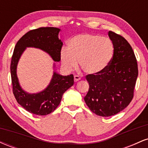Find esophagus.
<instances>
[{
  "instance_id": "1",
  "label": "esophagus",
  "mask_w": 148,
  "mask_h": 148,
  "mask_svg": "<svg viewBox=\"0 0 148 148\" xmlns=\"http://www.w3.org/2000/svg\"><path fill=\"white\" fill-rule=\"evenodd\" d=\"M74 81H75V82H76V81H79L81 79H80V77H79V76L76 75V76H74Z\"/></svg>"
}]
</instances>
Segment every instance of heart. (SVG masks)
<instances>
[{
    "mask_svg": "<svg viewBox=\"0 0 148 148\" xmlns=\"http://www.w3.org/2000/svg\"><path fill=\"white\" fill-rule=\"evenodd\" d=\"M114 55V46L110 39L98 35L84 33L72 37L68 49L60 52L62 67L67 71L79 66L88 74L97 75L108 67Z\"/></svg>",
    "mask_w": 148,
    "mask_h": 148,
    "instance_id": "obj_1",
    "label": "heart"
}]
</instances>
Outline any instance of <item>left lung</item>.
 Here are the masks:
<instances>
[{"instance_id": "8db88e82", "label": "left lung", "mask_w": 148, "mask_h": 148, "mask_svg": "<svg viewBox=\"0 0 148 148\" xmlns=\"http://www.w3.org/2000/svg\"><path fill=\"white\" fill-rule=\"evenodd\" d=\"M108 36L114 46L113 58L102 73L86 76L89 90L84 97L90 111L103 117L117 114L130 104L138 74L136 58L129 42L112 31Z\"/></svg>"}]
</instances>
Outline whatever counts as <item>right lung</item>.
Segmentation results:
<instances>
[{
    "instance_id": "obj_1",
    "label": "right lung",
    "mask_w": 148,
    "mask_h": 148,
    "mask_svg": "<svg viewBox=\"0 0 148 148\" xmlns=\"http://www.w3.org/2000/svg\"><path fill=\"white\" fill-rule=\"evenodd\" d=\"M60 31V29L54 27L30 30L18 40L14 49L10 65L13 94L17 102L33 114L46 115L53 111L60 104L64 92L74 85V76H62L54 71L50 84L44 90L28 93L22 89L18 82L16 74L18 60L27 47H34L47 53L55 62H59L62 47V42L58 38Z\"/></svg>"
}]
</instances>
